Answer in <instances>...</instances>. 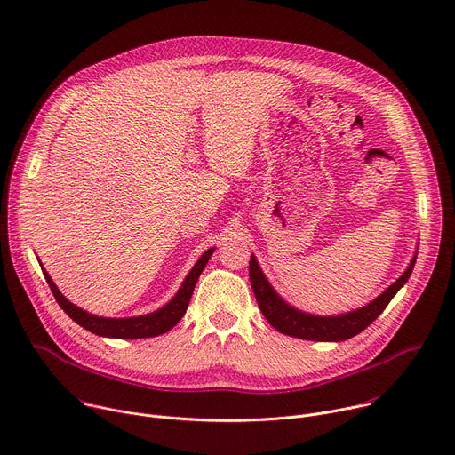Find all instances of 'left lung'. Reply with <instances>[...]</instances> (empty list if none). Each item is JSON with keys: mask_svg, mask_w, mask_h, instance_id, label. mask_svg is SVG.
<instances>
[{"mask_svg": "<svg viewBox=\"0 0 455 455\" xmlns=\"http://www.w3.org/2000/svg\"><path fill=\"white\" fill-rule=\"evenodd\" d=\"M418 250L412 257L411 265L402 274L400 279H396L391 286H388L381 295L372 299L369 304L347 311L342 315H311L306 311H300L293 306H290L268 283L267 275L263 274L261 267H259L255 255H250V284L255 295V300L261 307L265 318L272 323V326L288 337L302 339V340H316V342H344L347 339L356 337L362 333L369 323H372L381 311L387 307V304L393 300V297L400 291V288L409 281L412 268L416 265Z\"/></svg>", "mask_w": 455, "mask_h": 455, "instance_id": "left-lung-1", "label": "left lung"}]
</instances>
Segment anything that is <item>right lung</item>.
<instances>
[{
    "label": "right lung",
    "mask_w": 455,
    "mask_h": 455,
    "mask_svg": "<svg viewBox=\"0 0 455 455\" xmlns=\"http://www.w3.org/2000/svg\"><path fill=\"white\" fill-rule=\"evenodd\" d=\"M212 251H214V248H209L198 259L196 265L192 267V270L187 274L185 281L181 283L178 293L165 306H162L160 309L148 313V315L127 316V318L125 316L124 318H106V316H97V315L84 311L83 307L72 304L57 290L55 283L52 281V277L46 274L44 268H41V270H43L44 279H46L55 300L59 302V306L72 320H76L81 328L92 331L93 335L106 337V339H149V337H158V335L167 333L181 320V316L185 315L187 306L190 302L194 286H196L198 277L202 275L204 268L207 267Z\"/></svg>",
    "instance_id": "obj_1"
}]
</instances>
